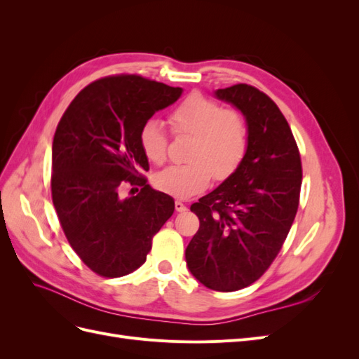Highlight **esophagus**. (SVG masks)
Listing matches in <instances>:
<instances>
[{
	"instance_id": "esophagus-1",
	"label": "esophagus",
	"mask_w": 359,
	"mask_h": 359,
	"mask_svg": "<svg viewBox=\"0 0 359 359\" xmlns=\"http://www.w3.org/2000/svg\"><path fill=\"white\" fill-rule=\"evenodd\" d=\"M175 210L178 211V212H184V211H187V206H186V203H184L182 201H175Z\"/></svg>"
}]
</instances>
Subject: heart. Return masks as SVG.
I'll list each match as a JSON object with an SVG mask.
<instances>
[{"label": "heart", "instance_id": "b5f03b06", "mask_svg": "<svg viewBox=\"0 0 359 359\" xmlns=\"http://www.w3.org/2000/svg\"><path fill=\"white\" fill-rule=\"evenodd\" d=\"M169 124L177 136L189 135L193 139L189 163L156 175V187L161 191L189 198L208 187L214 173L224 180L241 166L248 149V124L240 111L193 93L170 111ZM139 144L151 163L160 166L166 161L169 137L157 119H147L140 127Z\"/></svg>", "mask_w": 359, "mask_h": 359}]
</instances>
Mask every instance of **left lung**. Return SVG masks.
Instances as JSON below:
<instances>
[{"mask_svg":"<svg viewBox=\"0 0 359 359\" xmlns=\"http://www.w3.org/2000/svg\"><path fill=\"white\" fill-rule=\"evenodd\" d=\"M215 95L244 114L248 149L229 178L190 206L201 226L186 260L203 286L233 292L262 277L283 247L298 211L302 165L297 140L271 97L247 83Z\"/></svg>","mask_w":359,"mask_h":359,"instance_id":"left-lung-1","label":"left lung"}]
</instances>
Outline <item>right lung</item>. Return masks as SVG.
I'll use <instances>...</instances> for the list:
<instances>
[{
    "mask_svg": "<svg viewBox=\"0 0 359 359\" xmlns=\"http://www.w3.org/2000/svg\"><path fill=\"white\" fill-rule=\"evenodd\" d=\"M181 93L140 74L106 76L86 85L60 119L52 202L69 244L97 276L116 278L137 269L175 210L169 194L147 184L139 132ZM126 187H139L138 194L132 190L124 198Z\"/></svg>",
    "mask_w": 359,
    "mask_h": 359,
    "instance_id": "obj_1",
    "label": "right lung"
}]
</instances>
